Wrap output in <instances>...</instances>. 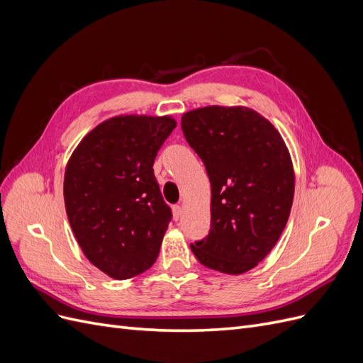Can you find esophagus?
<instances>
[{
	"instance_id": "obj_1",
	"label": "esophagus",
	"mask_w": 363,
	"mask_h": 363,
	"mask_svg": "<svg viewBox=\"0 0 363 363\" xmlns=\"http://www.w3.org/2000/svg\"><path fill=\"white\" fill-rule=\"evenodd\" d=\"M172 215H174L175 221H179V219H180L182 215H183V207H182L180 204H175V206L172 207Z\"/></svg>"
}]
</instances>
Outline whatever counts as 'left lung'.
<instances>
[{
	"instance_id": "left-lung-1",
	"label": "left lung",
	"mask_w": 363,
	"mask_h": 363,
	"mask_svg": "<svg viewBox=\"0 0 363 363\" xmlns=\"http://www.w3.org/2000/svg\"><path fill=\"white\" fill-rule=\"evenodd\" d=\"M182 130L212 186L211 230L191 250L207 268L247 272L267 257L288 223L289 151L269 121L248 107L195 108L182 116Z\"/></svg>"
}]
</instances>
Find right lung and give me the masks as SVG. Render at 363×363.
I'll list each match as a JSON object with an SVG mask.
<instances>
[{"instance_id":"obj_1","label":"right lung","mask_w":363,"mask_h":363,"mask_svg":"<svg viewBox=\"0 0 363 363\" xmlns=\"http://www.w3.org/2000/svg\"><path fill=\"white\" fill-rule=\"evenodd\" d=\"M171 116H115L96 125L67 164L63 196L74 236L94 267L125 280L152 267L172 218L155 159Z\"/></svg>"}]
</instances>
